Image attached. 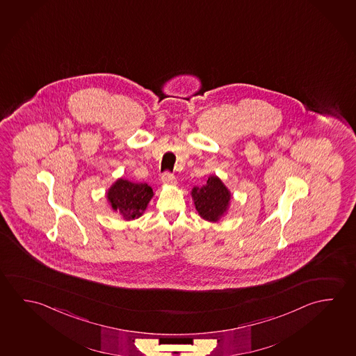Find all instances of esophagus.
I'll list each match as a JSON object with an SVG mask.
<instances>
[{
    "instance_id": "obj_1",
    "label": "esophagus",
    "mask_w": 356,
    "mask_h": 356,
    "mask_svg": "<svg viewBox=\"0 0 356 356\" xmlns=\"http://www.w3.org/2000/svg\"><path fill=\"white\" fill-rule=\"evenodd\" d=\"M161 181H162L163 184H165V186H172V184H175V177L173 175H170V173H164V175L161 177Z\"/></svg>"
}]
</instances>
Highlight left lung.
Instances as JSON below:
<instances>
[{
    "label": "left lung",
    "mask_w": 356,
    "mask_h": 356,
    "mask_svg": "<svg viewBox=\"0 0 356 356\" xmlns=\"http://www.w3.org/2000/svg\"><path fill=\"white\" fill-rule=\"evenodd\" d=\"M191 195L204 220L216 223L228 213L232 193L217 175H209L202 187H193Z\"/></svg>",
    "instance_id": "8db88e82"
}]
</instances>
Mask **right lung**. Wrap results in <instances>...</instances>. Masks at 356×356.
Listing matches in <instances>:
<instances>
[{
	"label": "right lung",
	"mask_w": 356,
	"mask_h": 356,
	"mask_svg": "<svg viewBox=\"0 0 356 356\" xmlns=\"http://www.w3.org/2000/svg\"><path fill=\"white\" fill-rule=\"evenodd\" d=\"M153 195V191L147 183L118 178L108 188L106 198L111 209L120 214L122 219L133 220L143 216Z\"/></svg>",
	"instance_id": "add662e5"
}]
</instances>
